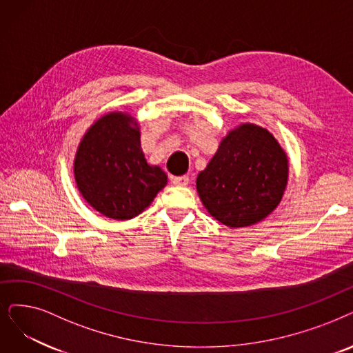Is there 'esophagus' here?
Instances as JSON below:
<instances>
[{"mask_svg":"<svg viewBox=\"0 0 353 353\" xmlns=\"http://www.w3.org/2000/svg\"><path fill=\"white\" fill-rule=\"evenodd\" d=\"M172 184L176 187H187L190 184V178L187 175L184 176H174L172 178Z\"/></svg>","mask_w":353,"mask_h":353,"instance_id":"esophagus-1","label":"esophagus"}]
</instances>
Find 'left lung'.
I'll return each mask as SVG.
<instances>
[{
	"label": "left lung",
	"mask_w": 353,
	"mask_h": 353,
	"mask_svg": "<svg viewBox=\"0 0 353 353\" xmlns=\"http://www.w3.org/2000/svg\"><path fill=\"white\" fill-rule=\"evenodd\" d=\"M288 158L272 133L245 123L223 137L196 176L208 213L228 228H248L270 216L283 199Z\"/></svg>",
	"instance_id": "8db88e82"
}]
</instances>
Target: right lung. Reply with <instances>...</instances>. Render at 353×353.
<instances>
[{
    "mask_svg": "<svg viewBox=\"0 0 353 353\" xmlns=\"http://www.w3.org/2000/svg\"><path fill=\"white\" fill-rule=\"evenodd\" d=\"M74 174L87 203L114 220L139 216L168 182L159 166L146 162L134 117L120 111L98 119L83 134Z\"/></svg>",
    "mask_w": 353,
    "mask_h": 353,
    "instance_id": "add662e5",
    "label": "right lung"
}]
</instances>
